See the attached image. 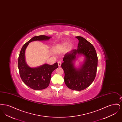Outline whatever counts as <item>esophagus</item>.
<instances>
[{"label":"esophagus","mask_w":122,"mask_h":122,"mask_svg":"<svg viewBox=\"0 0 122 122\" xmlns=\"http://www.w3.org/2000/svg\"><path fill=\"white\" fill-rule=\"evenodd\" d=\"M58 66H59V67H60L61 65V64H62V62H61V61H58Z\"/></svg>","instance_id":"esophagus-1"}]
</instances>
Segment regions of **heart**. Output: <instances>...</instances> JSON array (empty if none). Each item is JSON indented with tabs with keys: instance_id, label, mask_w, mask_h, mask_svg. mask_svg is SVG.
<instances>
[{
	"instance_id": "obj_1",
	"label": "heart",
	"mask_w": 122,
	"mask_h": 122,
	"mask_svg": "<svg viewBox=\"0 0 122 122\" xmlns=\"http://www.w3.org/2000/svg\"><path fill=\"white\" fill-rule=\"evenodd\" d=\"M70 43L67 41L62 42L61 43L58 44L54 47V50L58 52H63L66 50L67 48L69 47ZM72 46H71L72 47Z\"/></svg>"
}]
</instances>
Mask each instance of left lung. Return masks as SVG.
Listing matches in <instances>:
<instances>
[{
  "instance_id": "obj_1",
  "label": "left lung",
  "mask_w": 122,
  "mask_h": 122,
  "mask_svg": "<svg viewBox=\"0 0 122 122\" xmlns=\"http://www.w3.org/2000/svg\"><path fill=\"white\" fill-rule=\"evenodd\" d=\"M79 40L78 48L66 53L61 67L64 72V82L71 90L82 91L93 82L97 74L98 58L94 47L85 38L76 36ZM79 55L85 57L83 63L77 68L74 62Z\"/></svg>"
}]
</instances>
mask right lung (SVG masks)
Listing matches in <instances>:
<instances>
[{
	"instance_id": "add662e5",
	"label": "right lung",
	"mask_w": 122,
	"mask_h": 122,
	"mask_svg": "<svg viewBox=\"0 0 122 122\" xmlns=\"http://www.w3.org/2000/svg\"><path fill=\"white\" fill-rule=\"evenodd\" d=\"M50 38L51 36L44 35L34 36L24 45L19 56L18 66L20 78L26 86L33 90H40L48 87L52 73L58 68V65L57 63L52 65L45 64L37 67L31 68L25 62V51L30 42L46 41Z\"/></svg>"
}]
</instances>
